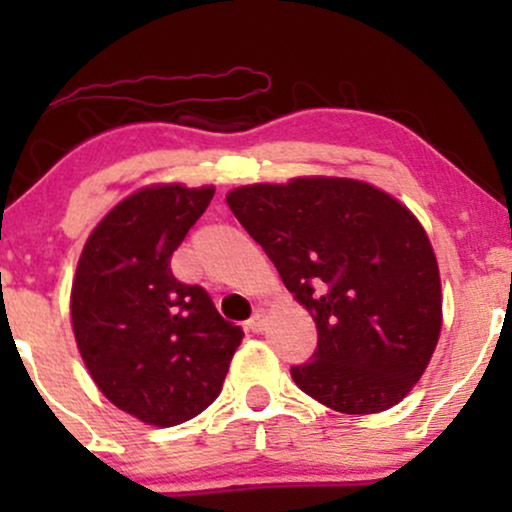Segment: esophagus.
Segmentation results:
<instances>
[{
  "label": "esophagus",
  "mask_w": 512,
  "mask_h": 512,
  "mask_svg": "<svg viewBox=\"0 0 512 512\" xmlns=\"http://www.w3.org/2000/svg\"><path fill=\"white\" fill-rule=\"evenodd\" d=\"M264 327H267V315H264V310H255V315L248 320V330L250 332H262Z\"/></svg>",
  "instance_id": "esophagus-1"
}]
</instances>
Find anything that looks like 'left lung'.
<instances>
[{
	"label": "left lung",
	"instance_id": "8db88e82",
	"mask_svg": "<svg viewBox=\"0 0 512 512\" xmlns=\"http://www.w3.org/2000/svg\"><path fill=\"white\" fill-rule=\"evenodd\" d=\"M226 202L317 327L313 361L291 368L293 383L342 414L402 402L443 327L421 221L380 187L332 175L243 185Z\"/></svg>",
	"mask_w": 512,
	"mask_h": 512
}]
</instances>
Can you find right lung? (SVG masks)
Here are the masks:
<instances>
[{"instance_id": "right-lung-1", "label": "right lung", "mask_w": 512, "mask_h": 512, "mask_svg": "<svg viewBox=\"0 0 512 512\" xmlns=\"http://www.w3.org/2000/svg\"><path fill=\"white\" fill-rule=\"evenodd\" d=\"M211 197L214 185H146L98 221L76 264L69 313L79 354L98 390L149 426L202 414L243 342L202 286L170 272Z\"/></svg>"}]
</instances>
